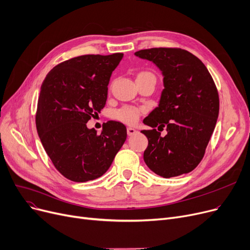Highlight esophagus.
I'll use <instances>...</instances> for the list:
<instances>
[{"label":"esophagus","mask_w":250,"mask_h":250,"mask_svg":"<svg viewBox=\"0 0 250 250\" xmlns=\"http://www.w3.org/2000/svg\"><path fill=\"white\" fill-rule=\"evenodd\" d=\"M136 133H137V131L133 127H128L127 128V134H128V136H132V135H134Z\"/></svg>","instance_id":"1"}]
</instances>
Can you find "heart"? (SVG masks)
Segmentation results:
<instances>
[{"label":"heart","mask_w":250,"mask_h":250,"mask_svg":"<svg viewBox=\"0 0 250 250\" xmlns=\"http://www.w3.org/2000/svg\"><path fill=\"white\" fill-rule=\"evenodd\" d=\"M139 75L152 76V74L148 72H142ZM140 113H141V110L138 108H135V106H124V108L118 110L115 113V118L118 119V120L123 121L128 124H134L135 122H137Z\"/></svg>","instance_id":"obj_1"}]
</instances>
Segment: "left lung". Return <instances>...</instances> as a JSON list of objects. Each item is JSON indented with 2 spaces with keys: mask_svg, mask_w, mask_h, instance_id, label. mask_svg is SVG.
I'll list each match as a JSON object with an SVG mask.
<instances>
[{
  "mask_svg": "<svg viewBox=\"0 0 250 250\" xmlns=\"http://www.w3.org/2000/svg\"><path fill=\"white\" fill-rule=\"evenodd\" d=\"M136 57L152 62L162 72L164 89L159 105L144 123L166 128L142 130L148 139L144 153L147 167L164 178L191 172L203 160L219 116V94L208 70L185 50L154 47Z\"/></svg>",
  "mask_w": 250,
  "mask_h": 250,
  "instance_id": "1",
  "label": "left lung"
}]
</instances>
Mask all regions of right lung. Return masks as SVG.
I'll list each match as a JSON object with an SVG mask.
<instances>
[{
    "label": "right lung",
    "mask_w": 250,
    "mask_h": 250,
    "mask_svg": "<svg viewBox=\"0 0 250 250\" xmlns=\"http://www.w3.org/2000/svg\"><path fill=\"white\" fill-rule=\"evenodd\" d=\"M122 58L121 53L79 56L54 67L42 82L38 133L55 168L71 181L103 176L126 140L120 122L104 123L101 134L86 126L104 106L112 72Z\"/></svg>",
    "instance_id": "obj_1"
}]
</instances>
